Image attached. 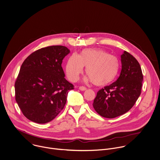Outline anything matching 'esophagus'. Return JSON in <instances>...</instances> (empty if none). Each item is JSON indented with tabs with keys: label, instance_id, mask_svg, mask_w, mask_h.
Segmentation results:
<instances>
[{
	"label": "esophagus",
	"instance_id": "obj_1",
	"mask_svg": "<svg viewBox=\"0 0 160 160\" xmlns=\"http://www.w3.org/2000/svg\"><path fill=\"white\" fill-rule=\"evenodd\" d=\"M79 90H80L81 91H85V90H87V88L82 86V87H79Z\"/></svg>",
	"mask_w": 160,
	"mask_h": 160
}]
</instances>
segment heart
<instances>
[{
  "label": "heart",
  "mask_w": 160,
  "mask_h": 160,
  "mask_svg": "<svg viewBox=\"0 0 160 160\" xmlns=\"http://www.w3.org/2000/svg\"><path fill=\"white\" fill-rule=\"evenodd\" d=\"M86 67L88 74L85 82L92 81L97 86H104L112 83L116 78L120 68L118 58L102 49L83 50L77 56L71 55L65 65V73L72 82H76Z\"/></svg>",
  "instance_id": "b5f03b06"
}]
</instances>
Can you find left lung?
<instances>
[{"mask_svg": "<svg viewBox=\"0 0 160 160\" xmlns=\"http://www.w3.org/2000/svg\"><path fill=\"white\" fill-rule=\"evenodd\" d=\"M122 70L118 79L97 92L93 107L102 117L113 118L128 112L141 94L143 79L137 60L124 51L121 55Z\"/></svg>", "mask_w": 160, "mask_h": 160, "instance_id": "obj_1", "label": "left lung"}]
</instances>
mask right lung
<instances>
[{
    "instance_id": "add662e5",
    "label": "right lung",
    "mask_w": 160,
    "mask_h": 160,
    "mask_svg": "<svg viewBox=\"0 0 160 160\" xmlns=\"http://www.w3.org/2000/svg\"><path fill=\"white\" fill-rule=\"evenodd\" d=\"M70 51L64 46L40 48L23 62L15 83V100L29 120L44 124L63 110L73 85L65 78L62 60Z\"/></svg>"
}]
</instances>
